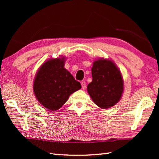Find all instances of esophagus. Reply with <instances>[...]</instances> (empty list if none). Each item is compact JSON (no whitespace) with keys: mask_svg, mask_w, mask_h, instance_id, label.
Instances as JSON below:
<instances>
[{"mask_svg":"<svg viewBox=\"0 0 159 159\" xmlns=\"http://www.w3.org/2000/svg\"><path fill=\"white\" fill-rule=\"evenodd\" d=\"M81 85H82V88L83 89H86V83H85V81H82L81 82Z\"/></svg>","mask_w":159,"mask_h":159,"instance_id":"1","label":"esophagus"}]
</instances>
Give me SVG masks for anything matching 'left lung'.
I'll list each match as a JSON object with an SVG mask.
<instances>
[{"label":"left lung","instance_id":"8db88e82","mask_svg":"<svg viewBox=\"0 0 159 159\" xmlns=\"http://www.w3.org/2000/svg\"><path fill=\"white\" fill-rule=\"evenodd\" d=\"M92 81L87 92L93 102L101 109H109L119 102L124 90V82L119 69L112 61H95L92 68Z\"/></svg>","mask_w":159,"mask_h":159}]
</instances>
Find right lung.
I'll return each mask as SVG.
<instances>
[{"instance_id": "right-lung-1", "label": "right lung", "mask_w": 159, "mask_h": 159, "mask_svg": "<svg viewBox=\"0 0 159 159\" xmlns=\"http://www.w3.org/2000/svg\"><path fill=\"white\" fill-rule=\"evenodd\" d=\"M64 57L46 61L35 78V95L39 103L50 111L59 109L71 94L81 88L80 83L64 67Z\"/></svg>"}]
</instances>
